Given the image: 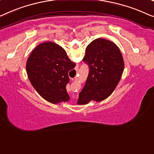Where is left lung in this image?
Listing matches in <instances>:
<instances>
[{
    "instance_id": "1",
    "label": "left lung",
    "mask_w": 154,
    "mask_h": 154,
    "mask_svg": "<svg viewBox=\"0 0 154 154\" xmlns=\"http://www.w3.org/2000/svg\"><path fill=\"white\" fill-rule=\"evenodd\" d=\"M83 61L88 66L89 72L77 103L105 100L116 88L125 68L120 49L111 41L97 38L86 47Z\"/></svg>"
}]
</instances>
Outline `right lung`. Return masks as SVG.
<instances>
[{
  "mask_svg": "<svg viewBox=\"0 0 154 154\" xmlns=\"http://www.w3.org/2000/svg\"><path fill=\"white\" fill-rule=\"evenodd\" d=\"M75 66L62 47L48 41L33 50L27 59L26 71L32 85L41 97L58 104L70 100L66 87L70 81L68 72Z\"/></svg>",
  "mask_w": 154,
  "mask_h": 154,
  "instance_id": "add662e5",
  "label": "right lung"
}]
</instances>
